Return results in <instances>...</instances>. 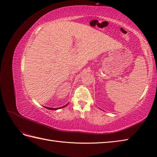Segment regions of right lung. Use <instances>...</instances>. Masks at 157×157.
Segmentation results:
<instances>
[{
    "label": "right lung",
    "mask_w": 157,
    "mask_h": 157,
    "mask_svg": "<svg viewBox=\"0 0 157 157\" xmlns=\"http://www.w3.org/2000/svg\"><path fill=\"white\" fill-rule=\"evenodd\" d=\"M68 104V103L67 104H66L65 105L63 106V107H59V108H49V107H46V106H44V108H45L48 109H50V110H57V109H60V108H64V107H66V106H67Z\"/></svg>",
    "instance_id": "add662e5"
}]
</instances>
